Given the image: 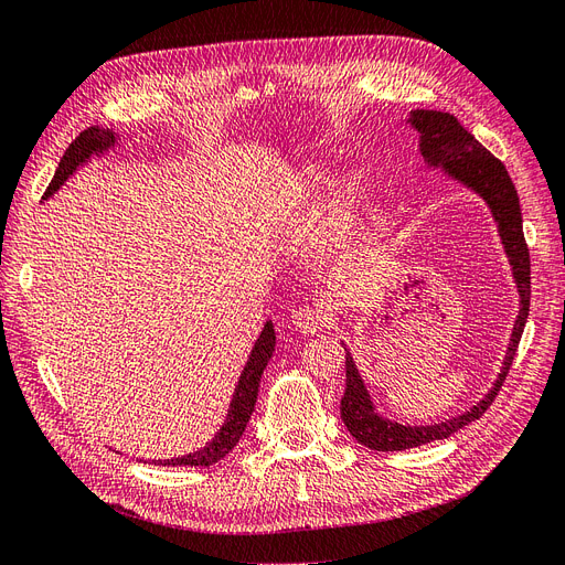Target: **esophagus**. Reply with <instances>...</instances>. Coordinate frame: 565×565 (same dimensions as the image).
Returning a JSON list of instances; mask_svg holds the SVG:
<instances>
[{
	"label": "esophagus",
	"mask_w": 565,
	"mask_h": 565,
	"mask_svg": "<svg viewBox=\"0 0 565 565\" xmlns=\"http://www.w3.org/2000/svg\"><path fill=\"white\" fill-rule=\"evenodd\" d=\"M292 324L301 334H313L328 324V316H324L318 306H303V309H297L292 313Z\"/></svg>",
	"instance_id": "esophagus-1"
}]
</instances>
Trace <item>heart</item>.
I'll use <instances>...</instances> for the list:
<instances>
[{"label":"heart","mask_w":565,"mask_h":565,"mask_svg":"<svg viewBox=\"0 0 565 565\" xmlns=\"http://www.w3.org/2000/svg\"><path fill=\"white\" fill-rule=\"evenodd\" d=\"M328 172L320 167H309L303 172L299 181L292 183V188H287V193L282 195V202H297L301 198L318 195L328 188ZM358 207H361V185H358L353 179H347L344 183H339L334 188L332 195V216L337 218V224H351L358 214Z\"/></svg>","instance_id":"b5f03b06"}]
</instances>
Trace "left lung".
I'll list each match as a JSON object with an SVG mask.
<instances>
[{
	"mask_svg": "<svg viewBox=\"0 0 565 565\" xmlns=\"http://www.w3.org/2000/svg\"><path fill=\"white\" fill-rule=\"evenodd\" d=\"M409 122H413V127L422 136L419 148H422L424 160L434 167H446L448 174L473 188V191L490 204L494 221H498L500 226V235H502L504 249L509 254V262L514 266V278L521 292V313L514 324V334H511L504 367L488 396L461 417L434 424V426H403L374 413L361 374H358L353 365L351 353H347V391L339 403L341 419H344L349 434L358 443H363V446L370 450H382V452L407 450V448L424 446V443H431V440H443L452 436L455 431H459L461 426H467L481 417L492 405V401L498 398V393L509 374V367L514 363L519 341L527 320V311H530V252L523 237V216H521L519 193H516L514 181H511L507 172V167L494 158L486 146L478 143L450 113L415 110L413 117H409Z\"/></svg>",
	"mask_w": 565,
	"mask_h": 565,
	"instance_id": "1",
	"label": "left lung"
}]
</instances>
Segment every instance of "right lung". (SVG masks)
Listing matches in <instances>:
<instances>
[{"mask_svg": "<svg viewBox=\"0 0 565 565\" xmlns=\"http://www.w3.org/2000/svg\"><path fill=\"white\" fill-rule=\"evenodd\" d=\"M113 143H115L113 131H104L98 127L84 129L77 136V139L71 146H67L65 156L58 162L54 179H51V183L46 185L44 198H49L51 193H56L58 188L63 185V181L71 177L84 160L92 158V152H104ZM273 349H276V330H273L270 322H266L262 337L256 339V347H254L249 361L245 365L243 377H241V382H237L233 403L228 407V417H226L224 426H221V431L216 434V438L210 443V446H204L198 452L183 455V457H177V459H158L156 465H162V467H212V465H216L218 459H224L237 446V440H241L245 426L249 422V415H252L254 403H256V393H259L262 372L266 370V365L270 361Z\"/></svg>", "mask_w": 565, "mask_h": 565, "instance_id": "1", "label": "right lung"}]
</instances>
